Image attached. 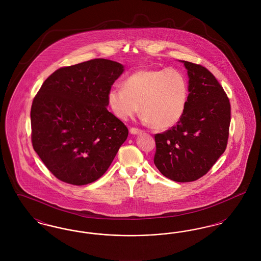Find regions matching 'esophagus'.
I'll list each match as a JSON object with an SVG mask.
<instances>
[{"mask_svg": "<svg viewBox=\"0 0 261 261\" xmlns=\"http://www.w3.org/2000/svg\"><path fill=\"white\" fill-rule=\"evenodd\" d=\"M143 132V130H141V129H138V128H135V127H132L131 129H130V133L131 134H139V133H142Z\"/></svg>", "mask_w": 261, "mask_h": 261, "instance_id": "34e87169", "label": "esophagus"}]
</instances>
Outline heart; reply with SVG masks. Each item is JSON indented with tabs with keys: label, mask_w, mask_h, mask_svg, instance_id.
Returning a JSON list of instances; mask_svg holds the SVG:
<instances>
[{
	"label": "heart",
	"mask_w": 261,
	"mask_h": 261,
	"mask_svg": "<svg viewBox=\"0 0 261 261\" xmlns=\"http://www.w3.org/2000/svg\"><path fill=\"white\" fill-rule=\"evenodd\" d=\"M189 86L185 75L176 68L140 69L128 76L123 88H112L108 105L114 116L126 120L139 111L156 129L179 122L186 110Z\"/></svg>",
	"instance_id": "heart-1"
}]
</instances>
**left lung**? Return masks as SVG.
I'll use <instances>...</instances> for the list:
<instances>
[{
    "label": "left lung",
    "mask_w": 261,
    "mask_h": 261,
    "mask_svg": "<svg viewBox=\"0 0 261 261\" xmlns=\"http://www.w3.org/2000/svg\"><path fill=\"white\" fill-rule=\"evenodd\" d=\"M183 62L190 78L186 110L177 124L154 135L153 162L168 179L192 182L207 173L225 151L231 105L207 68Z\"/></svg>",
    "instance_id": "left-lung-1"
}]
</instances>
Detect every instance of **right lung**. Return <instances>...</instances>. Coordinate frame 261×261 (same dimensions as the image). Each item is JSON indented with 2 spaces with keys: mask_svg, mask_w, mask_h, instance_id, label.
Listing matches in <instances>:
<instances>
[{
  "mask_svg": "<svg viewBox=\"0 0 261 261\" xmlns=\"http://www.w3.org/2000/svg\"><path fill=\"white\" fill-rule=\"evenodd\" d=\"M118 62L95 59L56 70L31 107V141L50 173L82 186L100 178L128 136L109 112L108 93L123 72Z\"/></svg>",
  "mask_w": 261,
  "mask_h": 261,
  "instance_id": "add662e5",
  "label": "right lung"
}]
</instances>
